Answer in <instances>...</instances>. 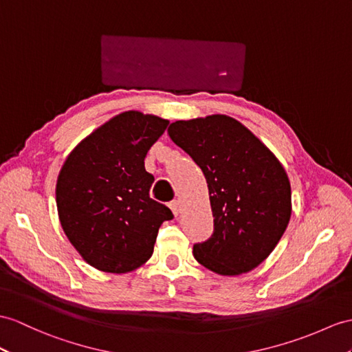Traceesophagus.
Instances as JSON below:
<instances>
[{"label":"esophagus","instance_id":"34e87169","mask_svg":"<svg viewBox=\"0 0 352 352\" xmlns=\"http://www.w3.org/2000/svg\"><path fill=\"white\" fill-rule=\"evenodd\" d=\"M170 209L173 210V213H175V217H177L179 213H181V206H179V201L177 200H173L170 203Z\"/></svg>","mask_w":352,"mask_h":352}]
</instances>
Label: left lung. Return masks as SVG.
<instances>
[{"mask_svg":"<svg viewBox=\"0 0 352 352\" xmlns=\"http://www.w3.org/2000/svg\"><path fill=\"white\" fill-rule=\"evenodd\" d=\"M167 133L201 168L209 188L213 234L194 245V258L222 276L251 272L289 222L285 168L258 137L226 115L176 121Z\"/></svg>","mask_w":352,"mask_h":352,"instance_id":"1","label":"left lung"}]
</instances>
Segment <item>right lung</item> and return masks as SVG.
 <instances>
[{"label":"right lung","instance_id":"add662e5","mask_svg":"<svg viewBox=\"0 0 352 352\" xmlns=\"http://www.w3.org/2000/svg\"><path fill=\"white\" fill-rule=\"evenodd\" d=\"M167 119L124 111L98 126L67 157L56 181V208L68 241L101 272L126 273L146 263L161 224L173 219L151 199L144 158Z\"/></svg>","mask_w":352,"mask_h":352}]
</instances>
